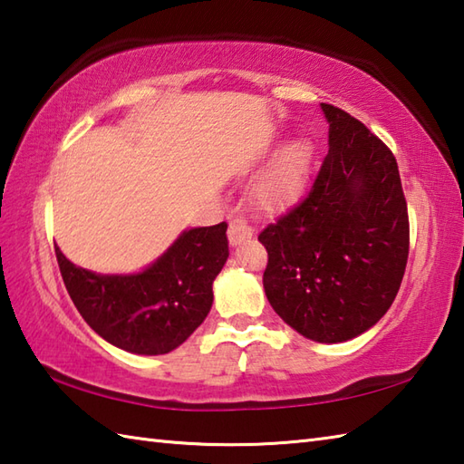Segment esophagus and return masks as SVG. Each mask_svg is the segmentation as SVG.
Segmentation results:
<instances>
[{"instance_id":"obj_1","label":"esophagus","mask_w":464,"mask_h":464,"mask_svg":"<svg viewBox=\"0 0 464 464\" xmlns=\"http://www.w3.org/2000/svg\"><path fill=\"white\" fill-rule=\"evenodd\" d=\"M227 237H229L231 247H237V245L249 241L253 237V229L241 219V217H235V219H231V223H229Z\"/></svg>"}]
</instances>
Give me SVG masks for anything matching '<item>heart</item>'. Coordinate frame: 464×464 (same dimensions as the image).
<instances>
[{
    "instance_id": "heart-1",
    "label": "heart",
    "mask_w": 464,
    "mask_h": 464,
    "mask_svg": "<svg viewBox=\"0 0 464 464\" xmlns=\"http://www.w3.org/2000/svg\"><path fill=\"white\" fill-rule=\"evenodd\" d=\"M314 163V145L309 137H295L275 155L271 165L253 185V203L261 211L277 213L297 203Z\"/></svg>"
}]
</instances>
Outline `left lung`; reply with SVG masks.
Returning a JSON list of instances; mask_svg holds the SVG:
<instances>
[{"label": "left lung", "mask_w": 464, "mask_h": 464, "mask_svg": "<svg viewBox=\"0 0 464 464\" xmlns=\"http://www.w3.org/2000/svg\"><path fill=\"white\" fill-rule=\"evenodd\" d=\"M329 153L311 193L259 235L265 295L317 343L369 331L395 301L409 257V215L395 155L347 111L321 103Z\"/></svg>", "instance_id": "obj_1"}]
</instances>
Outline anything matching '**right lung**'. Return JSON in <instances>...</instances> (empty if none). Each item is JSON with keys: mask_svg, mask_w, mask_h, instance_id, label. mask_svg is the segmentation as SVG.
<instances>
[{"mask_svg": "<svg viewBox=\"0 0 464 464\" xmlns=\"http://www.w3.org/2000/svg\"><path fill=\"white\" fill-rule=\"evenodd\" d=\"M55 255L69 297L102 339L133 354H165L211 311L213 281L229 257V241L227 223L185 229L137 273L77 267L57 245Z\"/></svg>", "mask_w": 464, "mask_h": 464, "instance_id": "obj_1", "label": "right lung"}]
</instances>
